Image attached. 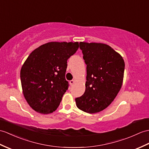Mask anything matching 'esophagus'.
I'll list each match as a JSON object with an SVG mask.
<instances>
[{
	"label": "esophagus",
	"instance_id": "obj_1",
	"mask_svg": "<svg viewBox=\"0 0 149 149\" xmlns=\"http://www.w3.org/2000/svg\"><path fill=\"white\" fill-rule=\"evenodd\" d=\"M74 83H75V81H74V80H72V81H70V84L71 86L73 85V84H74Z\"/></svg>",
	"mask_w": 149,
	"mask_h": 149
}]
</instances>
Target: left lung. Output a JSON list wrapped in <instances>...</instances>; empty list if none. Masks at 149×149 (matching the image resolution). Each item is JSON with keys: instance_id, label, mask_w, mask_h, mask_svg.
<instances>
[{"instance_id": "8db88e82", "label": "left lung", "mask_w": 149, "mask_h": 149, "mask_svg": "<svg viewBox=\"0 0 149 149\" xmlns=\"http://www.w3.org/2000/svg\"><path fill=\"white\" fill-rule=\"evenodd\" d=\"M87 65L86 90L75 99L77 108L95 113L106 109L118 94L123 82L124 61L121 55L109 45L79 43Z\"/></svg>"}]
</instances>
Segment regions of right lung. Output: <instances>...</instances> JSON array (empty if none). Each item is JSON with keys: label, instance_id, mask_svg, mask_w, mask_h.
<instances>
[{"label": "right lung", "instance_id": "obj_1", "mask_svg": "<svg viewBox=\"0 0 149 149\" xmlns=\"http://www.w3.org/2000/svg\"><path fill=\"white\" fill-rule=\"evenodd\" d=\"M79 46L78 42H47L34 49L24 62L20 71L23 94L37 112L48 114L58 107L68 86L67 60Z\"/></svg>", "mask_w": 149, "mask_h": 149}]
</instances>
